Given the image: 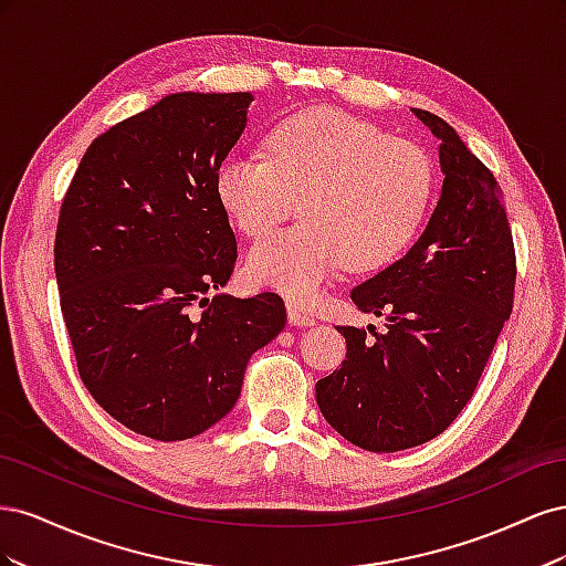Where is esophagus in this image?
Listing matches in <instances>:
<instances>
[{"label":"esophagus","mask_w":566,"mask_h":566,"mask_svg":"<svg viewBox=\"0 0 566 566\" xmlns=\"http://www.w3.org/2000/svg\"><path fill=\"white\" fill-rule=\"evenodd\" d=\"M287 318H290V325H304V328H312V325H316V318L312 314L302 312L297 304H287Z\"/></svg>","instance_id":"esophagus-1"}]
</instances>
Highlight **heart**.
<instances>
[{"mask_svg":"<svg viewBox=\"0 0 566 566\" xmlns=\"http://www.w3.org/2000/svg\"><path fill=\"white\" fill-rule=\"evenodd\" d=\"M214 191L233 227L256 238L295 210L304 221L262 238L248 254L252 283L300 304L347 264L370 271L410 245L434 193L424 148L335 108L285 117L266 136V158L231 153Z\"/></svg>","mask_w":566,"mask_h":566,"instance_id":"obj_1","label":"heart"}]
</instances>
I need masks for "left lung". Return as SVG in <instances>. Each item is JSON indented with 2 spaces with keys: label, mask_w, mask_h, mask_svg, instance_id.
Returning a JSON list of instances; mask_svg holds the SVG:
<instances>
[{
  "label": "left lung",
  "mask_w": 566,
  "mask_h": 566,
  "mask_svg": "<svg viewBox=\"0 0 566 566\" xmlns=\"http://www.w3.org/2000/svg\"><path fill=\"white\" fill-rule=\"evenodd\" d=\"M413 113L439 139L441 196L416 245L352 290L387 331L337 325L347 358L316 382L333 430L375 453L420 447L458 418L510 318L517 279L499 181L449 123Z\"/></svg>",
  "instance_id": "8db88e82"
}]
</instances>
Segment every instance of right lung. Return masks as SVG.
Masks as SVG:
<instances>
[{"label": "right lung", "mask_w": 566, "mask_h": 566, "mask_svg": "<svg viewBox=\"0 0 566 566\" xmlns=\"http://www.w3.org/2000/svg\"><path fill=\"white\" fill-rule=\"evenodd\" d=\"M250 104V92L160 98L96 136L63 198L54 266L80 378L136 434L210 430L285 328L276 293L205 297L238 256L214 175Z\"/></svg>", "instance_id": "add662e5"}]
</instances>
